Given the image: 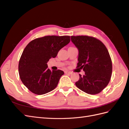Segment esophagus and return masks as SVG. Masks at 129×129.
Returning <instances> with one entry per match:
<instances>
[{"label": "esophagus", "mask_w": 129, "mask_h": 129, "mask_svg": "<svg viewBox=\"0 0 129 129\" xmlns=\"http://www.w3.org/2000/svg\"><path fill=\"white\" fill-rule=\"evenodd\" d=\"M64 73L66 74H68V75H71V74H72V73L71 72H69V71H65Z\"/></svg>", "instance_id": "34e87169"}]
</instances>
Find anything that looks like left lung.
Returning <instances> with one entry per match:
<instances>
[{"label":"left lung","instance_id":"1","mask_svg":"<svg viewBox=\"0 0 129 129\" xmlns=\"http://www.w3.org/2000/svg\"><path fill=\"white\" fill-rule=\"evenodd\" d=\"M71 41L79 50L77 67L85 72L75 83L88 94L99 93L107 87L112 74V62L106 47L100 40L88 36H72Z\"/></svg>","mask_w":129,"mask_h":129}]
</instances>
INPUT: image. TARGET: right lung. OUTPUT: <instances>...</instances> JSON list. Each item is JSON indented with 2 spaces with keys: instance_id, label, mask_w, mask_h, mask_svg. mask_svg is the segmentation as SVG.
Wrapping results in <instances>:
<instances>
[{
  "instance_id": "add662e5",
  "label": "right lung",
  "mask_w": 129,
  "mask_h": 129,
  "mask_svg": "<svg viewBox=\"0 0 129 129\" xmlns=\"http://www.w3.org/2000/svg\"><path fill=\"white\" fill-rule=\"evenodd\" d=\"M69 36H46L30 41L23 51L19 62L20 78L25 86L37 95L52 91L64 72L50 71L47 63L68 45Z\"/></svg>"
}]
</instances>
